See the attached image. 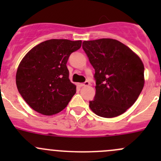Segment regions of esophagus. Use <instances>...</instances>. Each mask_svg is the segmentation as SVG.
Instances as JSON below:
<instances>
[{
  "instance_id": "1",
  "label": "esophagus",
  "mask_w": 161,
  "mask_h": 161,
  "mask_svg": "<svg viewBox=\"0 0 161 161\" xmlns=\"http://www.w3.org/2000/svg\"><path fill=\"white\" fill-rule=\"evenodd\" d=\"M89 85H90V82H89L88 81H86L84 83H80L79 86L80 87H84V86H89Z\"/></svg>"
}]
</instances>
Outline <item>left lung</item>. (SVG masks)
Wrapping results in <instances>:
<instances>
[{"label":"left lung","instance_id":"left-lung-1","mask_svg":"<svg viewBox=\"0 0 161 161\" xmlns=\"http://www.w3.org/2000/svg\"><path fill=\"white\" fill-rule=\"evenodd\" d=\"M82 49L95 69L96 95L90 108L114 118L134 104L144 86V65L130 48L113 39L84 41Z\"/></svg>","mask_w":161,"mask_h":161}]
</instances>
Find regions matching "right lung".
<instances>
[{"mask_svg": "<svg viewBox=\"0 0 161 161\" xmlns=\"http://www.w3.org/2000/svg\"><path fill=\"white\" fill-rule=\"evenodd\" d=\"M82 41L52 40L42 42L25 54L16 73L22 98L38 113L53 115L66 108L76 92L66 64Z\"/></svg>", "mask_w": 161, "mask_h": 161, "instance_id": "1", "label": "right lung"}]
</instances>
